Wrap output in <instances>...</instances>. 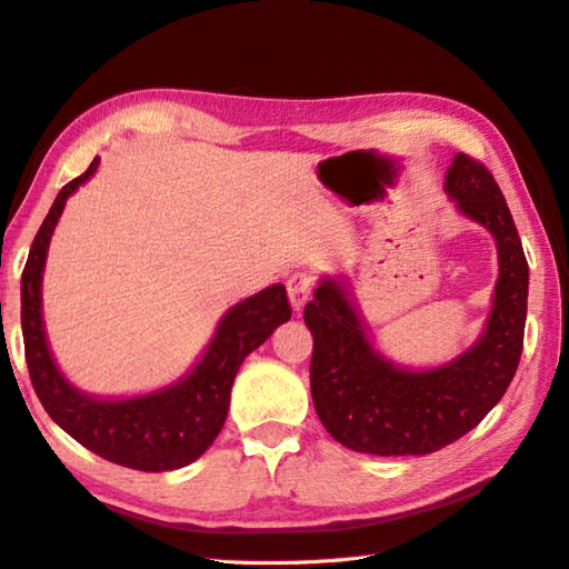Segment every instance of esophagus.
Returning <instances> with one entry per match:
<instances>
[{
  "mask_svg": "<svg viewBox=\"0 0 569 569\" xmlns=\"http://www.w3.org/2000/svg\"><path fill=\"white\" fill-rule=\"evenodd\" d=\"M286 288H288V298H290V305H293V310L300 312L302 305L308 302L312 288H315V276L310 271H296L288 276L286 281Z\"/></svg>",
  "mask_w": 569,
  "mask_h": 569,
  "instance_id": "esophagus-1",
  "label": "esophagus"
}]
</instances>
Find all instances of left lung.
<instances>
[{
	"instance_id": "left-lung-1",
	"label": "left lung",
	"mask_w": 569,
	"mask_h": 569,
	"mask_svg": "<svg viewBox=\"0 0 569 569\" xmlns=\"http://www.w3.org/2000/svg\"><path fill=\"white\" fill-rule=\"evenodd\" d=\"M447 192L483 223L500 254L488 327L469 353L428 372L399 370L375 351L343 288L325 281L305 305L315 348L310 391L333 440L377 457L432 455L473 430L517 372L527 322L529 264L507 201L480 160L457 153Z\"/></svg>"
}]
</instances>
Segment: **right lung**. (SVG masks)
Masks as SVG:
<instances>
[{"instance_id":"right-lung-1","label":"right lung","mask_w":569,"mask_h":569,"mask_svg":"<svg viewBox=\"0 0 569 569\" xmlns=\"http://www.w3.org/2000/svg\"><path fill=\"white\" fill-rule=\"evenodd\" d=\"M98 158L67 182L42 221L21 276V329L28 375L42 409L64 432L93 455L137 471H172L199 459L221 432L230 387L257 346L290 319L288 293L276 283L236 305L216 329L194 372L170 389L124 401H98L81 395L57 370L42 331L40 281L48 244L67 197L91 178Z\"/></svg>"}]
</instances>
